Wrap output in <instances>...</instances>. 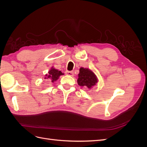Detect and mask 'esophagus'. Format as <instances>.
Segmentation results:
<instances>
[{"label":"esophagus","mask_w":147,"mask_h":147,"mask_svg":"<svg viewBox=\"0 0 147 147\" xmlns=\"http://www.w3.org/2000/svg\"><path fill=\"white\" fill-rule=\"evenodd\" d=\"M65 74L67 75H69V76H74V72H72V71H66Z\"/></svg>","instance_id":"esophagus-1"}]
</instances>
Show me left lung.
I'll return each instance as SVG.
<instances>
[{"instance_id":"1","label":"left lung","mask_w":147,"mask_h":147,"mask_svg":"<svg viewBox=\"0 0 147 147\" xmlns=\"http://www.w3.org/2000/svg\"><path fill=\"white\" fill-rule=\"evenodd\" d=\"M77 83L80 86L91 88L97 83V80L96 75L91 70L81 67L80 69Z\"/></svg>"}]
</instances>
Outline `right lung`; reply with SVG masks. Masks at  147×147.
I'll use <instances>...</instances> for the list:
<instances>
[{"label":"right lung","instance_id":"right-lung-1","mask_svg":"<svg viewBox=\"0 0 147 147\" xmlns=\"http://www.w3.org/2000/svg\"><path fill=\"white\" fill-rule=\"evenodd\" d=\"M63 74L62 73L60 70H58L57 69H55L54 68H52L50 71L48 72V74H47L45 77V78H50L51 80V82H53L55 81H56L58 79L60 75H63Z\"/></svg>","mask_w":147,"mask_h":147}]
</instances>
